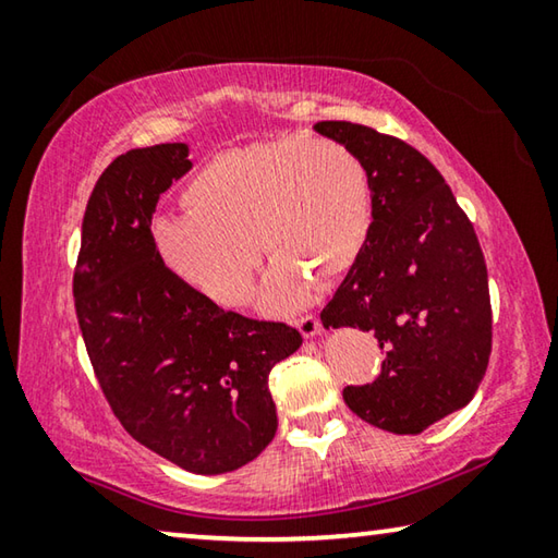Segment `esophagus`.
Wrapping results in <instances>:
<instances>
[{"label": "esophagus", "instance_id": "1", "mask_svg": "<svg viewBox=\"0 0 558 558\" xmlns=\"http://www.w3.org/2000/svg\"><path fill=\"white\" fill-rule=\"evenodd\" d=\"M298 329L302 332V337H315L319 332V319L317 315H305L298 319Z\"/></svg>", "mask_w": 558, "mask_h": 558}]
</instances>
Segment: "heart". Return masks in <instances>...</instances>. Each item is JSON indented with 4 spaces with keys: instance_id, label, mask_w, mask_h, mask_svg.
I'll return each mask as SVG.
<instances>
[{
    "instance_id": "1",
    "label": "heart",
    "mask_w": 558,
    "mask_h": 558,
    "mask_svg": "<svg viewBox=\"0 0 558 558\" xmlns=\"http://www.w3.org/2000/svg\"><path fill=\"white\" fill-rule=\"evenodd\" d=\"M189 214L155 223L167 268L226 307L248 302L260 248L272 268L266 305L305 302L362 256L374 219L372 177L352 147L327 137H276L209 159L184 186Z\"/></svg>"
}]
</instances>
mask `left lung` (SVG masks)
Returning a JSON list of instances; mask_svg holds the SVG:
<instances>
[{
  "label": "left lung",
  "instance_id": "1",
  "mask_svg": "<svg viewBox=\"0 0 558 558\" xmlns=\"http://www.w3.org/2000/svg\"><path fill=\"white\" fill-rule=\"evenodd\" d=\"M372 177L374 221L362 256L323 310V325L374 332L386 352L372 384L344 401L376 428L413 436L468 405L493 352V307L477 233L418 149L374 128L323 120Z\"/></svg>",
  "mask_w": 558,
  "mask_h": 558
}]
</instances>
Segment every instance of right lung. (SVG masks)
Masks as SVG:
<instances>
[{
	"instance_id": "right-lung-1",
	"label": "right lung",
	"mask_w": 558,
	"mask_h": 558,
	"mask_svg": "<svg viewBox=\"0 0 558 558\" xmlns=\"http://www.w3.org/2000/svg\"><path fill=\"white\" fill-rule=\"evenodd\" d=\"M184 143L137 147L93 186L73 270L93 372L132 438L199 475L245 465L276 436L268 374L302 344L295 327L223 310L165 266L159 194L192 162Z\"/></svg>"
}]
</instances>
